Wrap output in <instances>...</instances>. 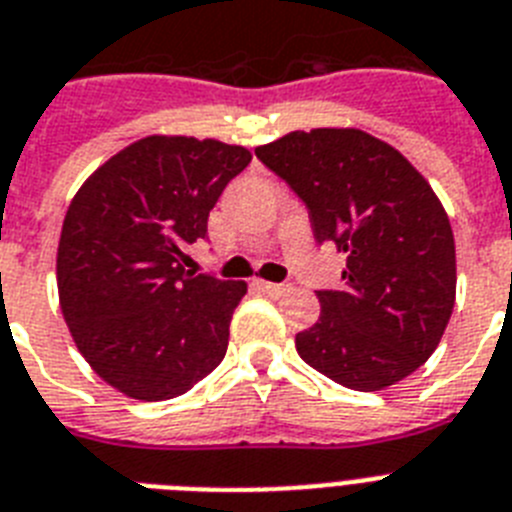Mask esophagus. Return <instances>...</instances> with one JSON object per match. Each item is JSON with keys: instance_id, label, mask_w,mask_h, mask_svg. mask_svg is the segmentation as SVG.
<instances>
[{"instance_id": "34e87169", "label": "esophagus", "mask_w": 512, "mask_h": 512, "mask_svg": "<svg viewBox=\"0 0 512 512\" xmlns=\"http://www.w3.org/2000/svg\"><path fill=\"white\" fill-rule=\"evenodd\" d=\"M255 286L268 296H283L286 291H289V286H283V283H270V281H255Z\"/></svg>"}]
</instances>
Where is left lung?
Returning a JSON list of instances; mask_svg holds the SVG:
<instances>
[{
    "label": "left lung",
    "instance_id": "8db88e82",
    "mask_svg": "<svg viewBox=\"0 0 512 512\" xmlns=\"http://www.w3.org/2000/svg\"><path fill=\"white\" fill-rule=\"evenodd\" d=\"M309 208L317 242L346 252L341 291L296 333L309 367L351 390L390 388L435 354L455 304L448 213L414 163L356 127L294 130L255 148Z\"/></svg>",
    "mask_w": 512,
    "mask_h": 512
}]
</instances>
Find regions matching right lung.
<instances>
[{"instance_id": "add662e5", "label": "right lung", "mask_w": 512, "mask_h": 512, "mask_svg": "<svg viewBox=\"0 0 512 512\" xmlns=\"http://www.w3.org/2000/svg\"><path fill=\"white\" fill-rule=\"evenodd\" d=\"M252 161L213 137L148 135L75 192L57 247L59 307L77 351L135 401H169L221 364L244 281L184 270L223 187Z\"/></svg>"}]
</instances>
